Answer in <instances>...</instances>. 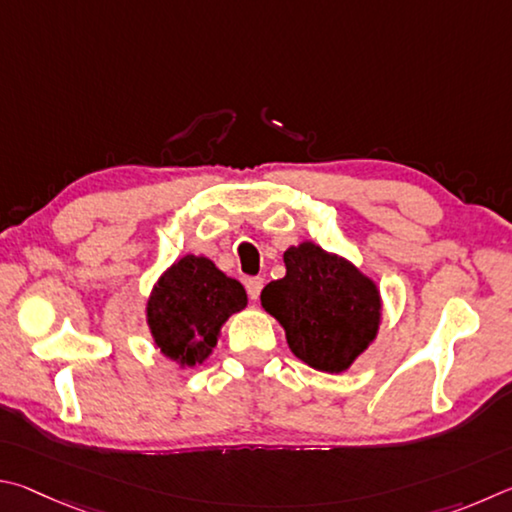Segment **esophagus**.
<instances>
[{"instance_id": "1", "label": "esophagus", "mask_w": 512, "mask_h": 512, "mask_svg": "<svg viewBox=\"0 0 512 512\" xmlns=\"http://www.w3.org/2000/svg\"><path fill=\"white\" fill-rule=\"evenodd\" d=\"M265 281L261 279V276H254V279L247 281V294L251 301H258V297H261V290H263Z\"/></svg>"}]
</instances>
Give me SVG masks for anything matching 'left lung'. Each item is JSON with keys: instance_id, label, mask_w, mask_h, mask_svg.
Segmentation results:
<instances>
[{"instance_id": "left-lung-1", "label": "left lung", "mask_w": 512, "mask_h": 512, "mask_svg": "<svg viewBox=\"0 0 512 512\" xmlns=\"http://www.w3.org/2000/svg\"><path fill=\"white\" fill-rule=\"evenodd\" d=\"M285 276L265 285L261 303L285 328L290 351L317 371L342 373L378 335V285L353 263L301 242L283 254Z\"/></svg>"}]
</instances>
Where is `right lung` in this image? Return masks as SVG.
<instances>
[{
	"mask_svg": "<svg viewBox=\"0 0 512 512\" xmlns=\"http://www.w3.org/2000/svg\"><path fill=\"white\" fill-rule=\"evenodd\" d=\"M247 306V292L209 258L186 254L159 276L146 317L161 353L179 366L202 364L218 344L220 328Z\"/></svg>",
	"mask_w": 512,
	"mask_h": 512,
	"instance_id": "1",
	"label": "right lung"
}]
</instances>
